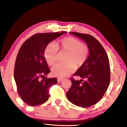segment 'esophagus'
Segmentation results:
<instances>
[{
    "instance_id": "1",
    "label": "esophagus",
    "mask_w": 127,
    "mask_h": 127,
    "mask_svg": "<svg viewBox=\"0 0 127 127\" xmlns=\"http://www.w3.org/2000/svg\"><path fill=\"white\" fill-rule=\"evenodd\" d=\"M63 80L62 79V78H57V81H58L59 83H60V82H61V81H62Z\"/></svg>"
}]
</instances>
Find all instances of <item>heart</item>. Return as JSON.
Instances as JSON below:
<instances>
[{"label": "heart", "mask_w": 127, "mask_h": 127, "mask_svg": "<svg viewBox=\"0 0 127 127\" xmlns=\"http://www.w3.org/2000/svg\"><path fill=\"white\" fill-rule=\"evenodd\" d=\"M58 50L67 53L64 62L53 68V75L59 77L69 76L74 71L75 67L80 68L86 63L90 54V48L88 44L82 43L78 38L67 37L55 43L47 45L44 50V57L47 64L54 66L58 62Z\"/></svg>", "instance_id": "heart-1"}]
</instances>
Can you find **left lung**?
Returning a JSON list of instances; mask_svg holds the SVG:
<instances>
[{
    "label": "left lung",
    "instance_id": "1",
    "mask_svg": "<svg viewBox=\"0 0 127 127\" xmlns=\"http://www.w3.org/2000/svg\"><path fill=\"white\" fill-rule=\"evenodd\" d=\"M83 40L90 48L86 63L74 74L80 79L70 78L71 86L66 93L71 103L81 107H89L100 101L110 82V67L104 47L94 37L88 34L70 32Z\"/></svg>",
    "mask_w": 127,
    "mask_h": 127
}]
</instances>
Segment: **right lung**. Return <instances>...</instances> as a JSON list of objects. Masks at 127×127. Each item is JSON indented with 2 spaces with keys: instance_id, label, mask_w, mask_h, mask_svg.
Here are the masks:
<instances>
[{
  "instance_id": "add662e5",
  "label": "right lung",
  "mask_w": 127,
  "mask_h": 127,
  "mask_svg": "<svg viewBox=\"0 0 127 127\" xmlns=\"http://www.w3.org/2000/svg\"><path fill=\"white\" fill-rule=\"evenodd\" d=\"M66 33H37L21 46L14 65V77L19 95L28 105L36 106L47 101L50 88L57 83L56 78L47 77L50 70L44 50L49 43Z\"/></svg>"
}]
</instances>
